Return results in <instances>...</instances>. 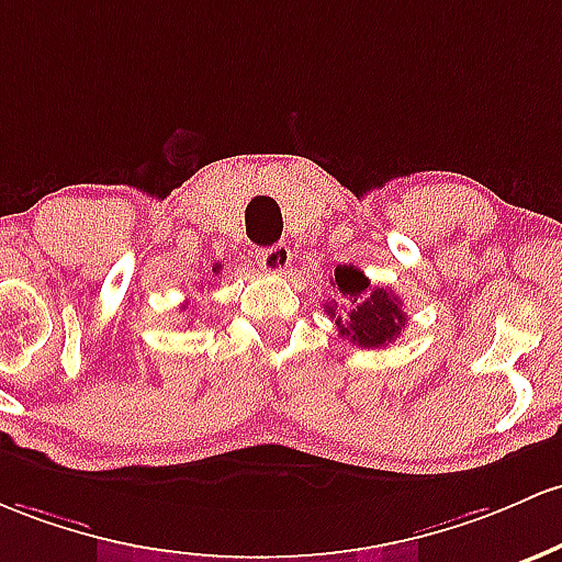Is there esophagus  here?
Returning <instances> with one entry per match:
<instances>
[{
  "label": "esophagus",
  "instance_id": "1",
  "mask_svg": "<svg viewBox=\"0 0 562 562\" xmlns=\"http://www.w3.org/2000/svg\"><path fill=\"white\" fill-rule=\"evenodd\" d=\"M256 261L269 274H282V271L291 267V248L288 245H271V248L256 252Z\"/></svg>",
  "mask_w": 562,
  "mask_h": 562
}]
</instances>
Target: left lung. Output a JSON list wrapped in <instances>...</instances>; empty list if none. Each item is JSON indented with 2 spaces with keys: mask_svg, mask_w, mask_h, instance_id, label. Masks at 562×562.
I'll return each instance as SVG.
<instances>
[{
  "mask_svg": "<svg viewBox=\"0 0 562 562\" xmlns=\"http://www.w3.org/2000/svg\"><path fill=\"white\" fill-rule=\"evenodd\" d=\"M333 288L349 299L347 314H336V306L325 304V312L336 317L338 333L351 344L366 349H379L392 344L405 328L403 301L390 288H373L371 280L355 267H336Z\"/></svg>",
  "mask_w": 562,
  "mask_h": 562,
  "instance_id": "obj_1",
  "label": "left lung"
}]
</instances>
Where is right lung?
<instances>
[{"mask_svg": "<svg viewBox=\"0 0 562 562\" xmlns=\"http://www.w3.org/2000/svg\"><path fill=\"white\" fill-rule=\"evenodd\" d=\"M213 271H218V267H215V269H213Z\"/></svg>", "mask_w": 562, "mask_h": 562, "instance_id": "right-lung-1", "label": "right lung"}]
</instances>
